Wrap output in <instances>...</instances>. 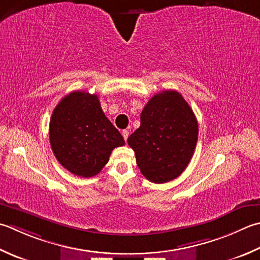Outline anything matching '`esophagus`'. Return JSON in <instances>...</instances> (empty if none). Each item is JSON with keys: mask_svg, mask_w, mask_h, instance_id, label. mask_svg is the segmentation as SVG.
<instances>
[{"mask_svg": "<svg viewBox=\"0 0 260 260\" xmlns=\"http://www.w3.org/2000/svg\"><path fill=\"white\" fill-rule=\"evenodd\" d=\"M121 135H123V137H124V140H125V142L127 141V139H128V135H129V132L127 131V129H124L123 132H121Z\"/></svg>", "mask_w": 260, "mask_h": 260, "instance_id": "34e87169", "label": "esophagus"}]
</instances>
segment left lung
<instances>
[{"instance_id": "obj_1", "label": "left lung", "mask_w": 260, "mask_h": 260, "mask_svg": "<svg viewBox=\"0 0 260 260\" xmlns=\"http://www.w3.org/2000/svg\"><path fill=\"white\" fill-rule=\"evenodd\" d=\"M198 139L195 114L175 90L154 94L141 113V126L127 143L147 180L164 184L176 179L194 154Z\"/></svg>"}]
</instances>
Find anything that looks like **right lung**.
<instances>
[{"label": "right lung", "instance_id": "add662e5", "mask_svg": "<svg viewBox=\"0 0 260 260\" xmlns=\"http://www.w3.org/2000/svg\"><path fill=\"white\" fill-rule=\"evenodd\" d=\"M56 159L75 176L98 175L115 147L125 141L101 109L96 94L73 91L55 107L49 123Z\"/></svg>", "mask_w": 260, "mask_h": 260}]
</instances>
